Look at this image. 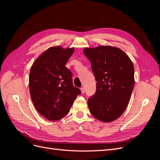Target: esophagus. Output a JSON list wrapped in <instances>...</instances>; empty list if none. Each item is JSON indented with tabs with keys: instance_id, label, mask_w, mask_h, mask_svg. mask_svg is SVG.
Listing matches in <instances>:
<instances>
[{
	"instance_id": "34e87169",
	"label": "esophagus",
	"mask_w": 160,
	"mask_h": 160,
	"mask_svg": "<svg viewBox=\"0 0 160 160\" xmlns=\"http://www.w3.org/2000/svg\"><path fill=\"white\" fill-rule=\"evenodd\" d=\"M81 93H85V88H81Z\"/></svg>"
}]
</instances>
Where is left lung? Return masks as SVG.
I'll return each instance as SVG.
<instances>
[{
  "label": "left lung",
  "mask_w": 160,
  "mask_h": 160,
  "mask_svg": "<svg viewBox=\"0 0 160 160\" xmlns=\"http://www.w3.org/2000/svg\"><path fill=\"white\" fill-rule=\"evenodd\" d=\"M96 84L95 93L89 98L90 113L101 122L108 123L119 118L129 102L134 87L132 61L119 48L99 46L85 48Z\"/></svg>",
  "instance_id": "8db88e82"
}]
</instances>
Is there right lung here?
Returning a JSON list of instances; mask_svg holds the SVG:
<instances>
[{
    "mask_svg": "<svg viewBox=\"0 0 160 160\" xmlns=\"http://www.w3.org/2000/svg\"><path fill=\"white\" fill-rule=\"evenodd\" d=\"M74 48L53 47L38 57L31 67L29 90L37 111L50 121L64 118L81 90L74 87L72 72L65 67Z\"/></svg>",
    "mask_w": 160,
    "mask_h": 160,
    "instance_id": "obj_1",
    "label": "right lung"
}]
</instances>
